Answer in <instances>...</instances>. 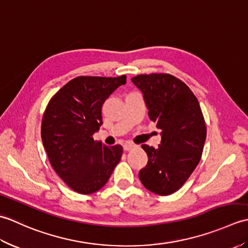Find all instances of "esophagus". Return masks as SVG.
Masks as SVG:
<instances>
[{"instance_id":"34e87169","label":"esophagus","mask_w":248,"mask_h":248,"mask_svg":"<svg viewBox=\"0 0 248 248\" xmlns=\"http://www.w3.org/2000/svg\"><path fill=\"white\" fill-rule=\"evenodd\" d=\"M124 150H125V151H129V150H132V149H134L135 148V145H133V144H131V143H125V144H124Z\"/></svg>"}]
</instances>
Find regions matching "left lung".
<instances>
[{
    "instance_id": "1",
    "label": "left lung",
    "mask_w": 248,
    "mask_h": 248,
    "mask_svg": "<svg viewBox=\"0 0 248 248\" xmlns=\"http://www.w3.org/2000/svg\"><path fill=\"white\" fill-rule=\"evenodd\" d=\"M143 93L149 118L161 130L157 148L143 145L148 162L139 173L150 192L175 193L198 165L207 129L195 94L186 84L167 73L140 75L131 78Z\"/></svg>"
}]
</instances>
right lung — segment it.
I'll return each instance as SVG.
<instances>
[{"mask_svg": "<svg viewBox=\"0 0 248 248\" xmlns=\"http://www.w3.org/2000/svg\"><path fill=\"white\" fill-rule=\"evenodd\" d=\"M127 77H78L50 100L41 123V140L52 167L78 194L99 191L123 155V147L93 140L102 105Z\"/></svg>", "mask_w": 248, "mask_h": 248, "instance_id": "obj_1", "label": "right lung"}]
</instances>
